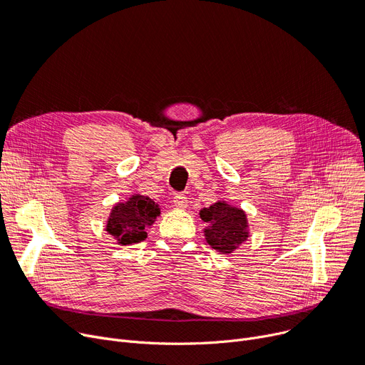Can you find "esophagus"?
Wrapping results in <instances>:
<instances>
[{
	"mask_svg": "<svg viewBox=\"0 0 365 365\" xmlns=\"http://www.w3.org/2000/svg\"><path fill=\"white\" fill-rule=\"evenodd\" d=\"M173 206H175L177 210H185V207L188 206V200L184 195H177V196H173Z\"/></svg>",
	"mask_w": 365,
	"mask_h": 365,
	"instance_id": "34e87169",
	"label": "esophagus"
}]
</instances>
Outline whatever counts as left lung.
Listing matches in <instances>:
<instances>
[{
	"mask_svg": "<svg viewBox=\"0 0 365 365\" xmlns=\"http://www.w3.org/2000/svg\"><path fill=\"white\" fill-rule=\"evenodd\" d=\"M207 245L221 254L235 252L250 237V222L247 212L225 200H217L214 205L199 211Z\"/></svg>",
	"mask_w": 365,
	"mask_h": 365,
	"instance_id": "obj_1",
	"label": "left lung"
}]
</instances>
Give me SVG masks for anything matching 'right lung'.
Returning <instances> with one entry per match:
<instances>
[{"label":"right lung","mask_w":365,"mask_h":365,"mask_svg":"<svg viewBox=\"0 0 365 365\" xmlns=\"http://www.w3.org/2000/svg\"><path fill=\"white\" fill-rule=\"evenodd\" d=\"M160 215V206L148 196L130 195L125 202H117L107 220L106 232L117 245H133L147 239V227Z\"/></svg>","instance_id":"1"}]
</instances>
